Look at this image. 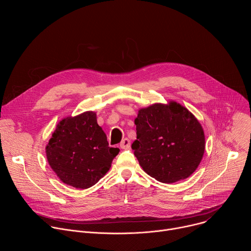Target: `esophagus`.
Returning a JSON list of instances; mask_svg holds the SVG:
<instances>
[{"label": "esophagus", "instance_id": "obj_1", "mask_svg": "<svg viewBox=\"0 0 251 251\" xmlns=\"http://www.w3.org/2000/svg\"><path fill=\"white\" fill-rule=\"evenodd\" d=\"M130 145H131L130 140H129V139H127V138L123 139V140H122V142L120 143V147H121V149H124V150L129 149V148H130Z\"/></svg>", "mask_w": 251, "mask_h": 251}]
</instances>
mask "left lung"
Returning a JSON list of instances; mask_svg holds the SVG:
<instances>
[{"mask_svg": "<svg viewBox=\"0 0 251 251\" xmlns=\"http://www.w3.org/2000/svg\"><path fill=\"white\" fill-rule=\"evenodd\" d=\"M137 140L132 144L140 166L157 181L172 184L189 177L205 148L203 129L185 106L176 101L138 110Z\"/></svg>", "mask_w": 251, "mask_h": 251, "instance_id": "obj_1", "label": "left lung"}]
</instances>
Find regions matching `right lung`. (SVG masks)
<instances>
[{
    "mask_svg": "<svg viewBox=\"0 0 251 251\" xmlns=\"http://www.w3.org/2000/svg\"><path fill=\"white\" fill-rule=\"evenodd\" d=\"M119 151L108 146L94 111L60 120L46 147L48 162L59 180L82 190L106 175Z\"/></svg>",
    "mask_w": 251,
    "mask_h": 251,
    "instance_id": "add662e5",
    "label": "right lung"
}]
</instances>
